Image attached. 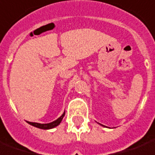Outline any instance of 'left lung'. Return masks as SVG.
Instances as JSON below:
<instances>
[{
  "label": "left lung",
  "instance_id": "8db88e82",
  "mask_svg": "<svg viewBox=\"0 0 155 155\" xmlns=\"http://www.w3.org/2000/svg\"><path fill=\"white\" fill-rule=\"evenodd\" d=\"M101 125H102V124H101ZM102 126H104V125H102Z\"/></svg>",
  "mask_w": 155,
  "mask_h": 155
}]
</instances>
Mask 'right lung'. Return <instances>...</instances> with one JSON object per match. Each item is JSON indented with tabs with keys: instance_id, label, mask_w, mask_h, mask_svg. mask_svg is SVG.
I'll return each mask as SVG.
<instances>
[{
	"instance_id": "1",
	"label": "right lung",
	"mask_w": 155,
	"mask_h": 155,
	"mask_svg": "<svg viewBox=\"0 0 155 155\" xmlns=\"http://www.w3.org/2000/svg\"><path fill=\"white\" fill-rule=\"evenodd\" d=\"M64 115H65V112H64L62 114V116L59 117L57 120L51 122V123H49V124H38V123H32V122L28 121H27V123H28L29 124L32 125V126L36 127V128H41V129H51V128H55V127H57V126H58V125L60 124V123L62 122V118L64 117Z\"/></svg>"
}]
</instances>
